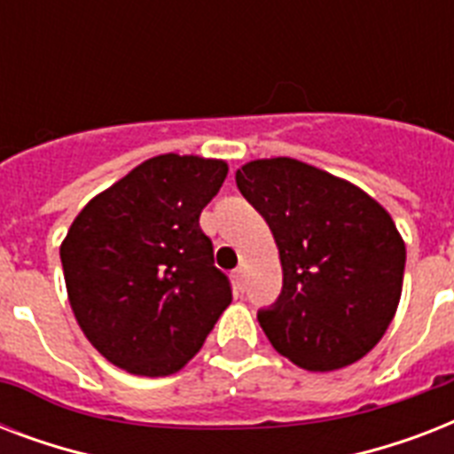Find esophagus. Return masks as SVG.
Wrapping results in <instances>:
<instances>
[{
  "label": "esophagus",
  "instance_id": "1",
  "mask_svg": "<svg viewBox=\"0 0 454 454\" xmlns=\"http://www.w3.org/2000/svg\"><path fill=\"white\" fill-rule=\"evenodd\" d=\"M233 280H235V285H238V290H242V287H245V269H235L233 270Z\"/></svg>",
  "mask_w": 454,
  "mask_h": 454
}]
</instances>
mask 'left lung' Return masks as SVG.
Returning <instances> with one entry per match:
<instances>
[{"instance_id": "8db88e82", "label": "left lung", "mask_w": 454, "mask_h": 454, "mask_svg": "<svg viewBox=\"0 0 454 454\" xmlns=\"http://www.w3.org/2000/svg\"><path fill=\"white\" fill-rule=\"evenodd\" d=\"M235 184L280 252L283 292L256 313L273 348L310 372L363 358L401 301L405 242L387 209L292 157L247 162Z\"/></svg>"}]
</instances>
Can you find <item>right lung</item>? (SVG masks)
<instances>
[{
	"label": "right lung",
	"mask_w": 454,
	"mask_h": 454,
	"mask_svg": "<svg viewBox=\"0 0 454 454\" xmlns=\"http://www.w3.org/2000/svg\"><path fill=\"white\" fill-rule=\"evenodd\" d=\"M228 174L223 160L157 155L89 202L60 245L82 332L113 365L178 372L233 299L200 214Z\"/></svg>",
	"instance_id": "1"
}]
</instances>
